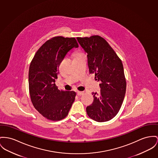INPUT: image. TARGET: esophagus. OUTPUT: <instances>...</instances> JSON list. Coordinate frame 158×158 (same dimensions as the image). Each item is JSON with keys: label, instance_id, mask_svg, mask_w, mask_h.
Here are the masks:
<instances>
[{"label": "esophagus", "instance_id": "esophagus-1", "mask_svg": "<svg viewBox=\"0 0 158 158\" xmlns=\"http://www.w3.org/2000/svg\"><path fill=\"white\" fill-rule=\"evenodd\" d=\"M84 92H77V95L78 96H81L84 94Z\"/></svg>", "mask_w": 158, "mask_h": 158}]
</instances>
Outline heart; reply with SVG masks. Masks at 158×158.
<instances>
[{
  "mask_svg": "<svg viewBox=\"0 0 158 158\" xmlns=\"http://www.w3.org/2000/svg\"><path fill=\"white\" fill-rule=\"evenodd\" d=\"M83 54L81 53H79V52H77V53H75L74 54V57H78V56H81V55H82Z\"/></svg>",
  "mask_w": 158,
  "mask_h": 158,
  "instance_id": "1",
  "label": "heart"
}]
</instances>
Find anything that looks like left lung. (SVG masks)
<instances>
[{"label":"left lung","mask_w":158,"mask_h":158,"mask_svg":"<svg viewBox=\"0 0 158 158\" xmlns=\"http://www.w3.org/2000/svg\"><path fill=\"white\" fill-rule=\"evenodd\" d=\"M87 54L90 74L100 81V93H92L94 100L87 106V114L98 122L110 120L117 115L126 93V83L123 64L114 50L98 35L77 38Z\"/></svg>","instance_id":"8db88e82"}]
</instances>
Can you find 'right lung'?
<instances>
[{
    "mask_svg": "<svg viewBox=\"0 0 158 158\" xmlns=\"http://www.w3.org/2000/svg\"><path fill=\"white\" fill-rule=\"evenodd\" d=\"M78 47L75 38L54 37L39 48L31 63L29 87L31 101L35 109L48 120L58 121L66 117L75 101L76 93L58 90L55 80L66 54Z\"/></svg>",
    "mask_w": 158,
    "mask_h": 158,
    "instance_id": "right-lung-1",
    "label": "right lung"
}]
</instances>
